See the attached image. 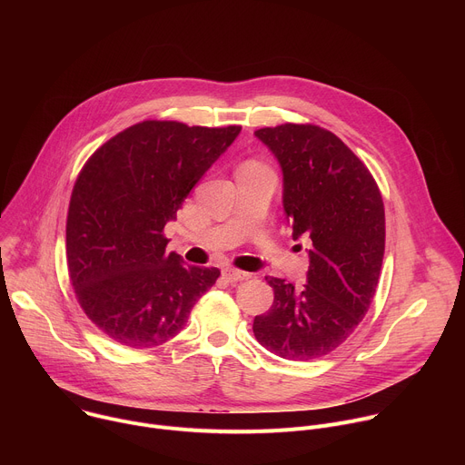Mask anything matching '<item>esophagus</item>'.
Listing matches in <instances>:
<instances>
[{"label": "esophagus", "mask_w": 465, "mask_h": 465, "mask_svg": "<svg viewBox=\"0 0 465 465\" xmlns=\"http://www.w3.org/2000/svg\"><path fill=\"white\" fill-rule=\"evenodd\" d=\"M223 276L228 280V282H244V280H250L252 274L244 272V271H239V269H224L223 271Z\"/></svg>", "instance_id": "1"}]
</instances>
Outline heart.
Wrapping results in <instances>:
<instances>
[{"label": "heart", "instance_id": "heart-1", "mask_svg": "<svg viewBox=\"0 0 465 465\" xmlns=\"http://www.w3.org/2000/svg\"><path fill=\"white\" fill-rule=\"evenodd\" d=\"M248 165H257V163H253V162H250V163H248Z\"/></svg>", "mask_w": 465, "mask_h": 465}]
</instances>
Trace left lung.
I'll use <instances>...</instances> for the list:
<instances>
[{
    "mask_svg": "<svg viewBox=\"0 0 465 465\" xmlns=\"http://www.w3.org/2000/svg\"><path fill=\"white\" fill-rule=\"evenodd\" d=\"M283 169L292 237L311 241L307 285L264 278L272 307L253 318L271 353L316 361L335 351L366 316L384 257V204L364 162L333 132L311 123L255 130Z\"/></svg>",
    "mask_w": 465,
    "mask_h": 465,
    "instance_id": "left-lung-1",
    "label": "left lung"
}]
</instances>
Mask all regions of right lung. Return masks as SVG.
<instances>
[{
    "instance_id": "right-lung-1",
    "label": "right lung",
    "mask_w": 465,
    "mask_h": 465,
    "mask_svg": "<svg viewBox=\"0 0 465 465\" xmlns=\"http://www.w3.org/2000/svg\"><path fill=\"white\" fill-rule=\"evenodd\" d=\"M239 132V124L147 119L103 143L81 169L65 259L81 309L110 341L132 350L169 342L219 280V269L167 253L163 228Z\"/></svg>"
}]
</instances>
